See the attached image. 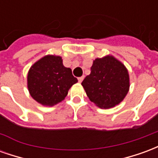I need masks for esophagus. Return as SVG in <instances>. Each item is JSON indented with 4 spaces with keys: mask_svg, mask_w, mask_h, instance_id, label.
Returning <instances> with one entry per match:
<instances>
[{
    "mask_svg": "<svg viewBox=\"0 0 158 158\" xmlns=\"http://www.w3.org/2000/svg\"><path fill=\"white\" fill-rule=\"evenodd\" d=\"M83 79H84V77H79V78H78V80H79V83H81L83 81Z\"/></svg>",
    "mask_w": 158,
    "mask_h": 158,
    "instance_id": "obj_1",
    "label": "esophagus"
}]
</instances>
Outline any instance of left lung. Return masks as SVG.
I'll return each mask as SVG.
<instances>
[{"mask_svg":"<svg viewBox=\"0 0 158 158\" xmlns=\"http://www.w3.org/2000/svg\"><path fill=\"white\" fill-rule=\"evenodd\" d=\"M90 71L82 82L89 99L101 108H110L121 102L129 88L124 65L108 56L96 59Z\"/></svg>","mask_w":158,"mask_h":158,"instance_id":"left-lung-1","label":"left lung"}]
</instances>
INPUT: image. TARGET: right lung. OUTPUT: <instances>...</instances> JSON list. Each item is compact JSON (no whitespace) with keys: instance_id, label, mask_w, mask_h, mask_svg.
<instances>
[{"instance_id":"right-lung-1","label":"right lung","mask_w":158,"mask_h":158,"mask_svg":"<svg viewBox=\"0 0 158 158\" xmlns=\"http://www.w3.org/2000/svg\"><path fill=\"white\" fill-rule=\"evenodd\" d=\"M77 82L72 70L63 66L62 57L56 56H44L31 67L28 74L30 95L44 106L62 102Z\"/></svg>"}]
</instances>
